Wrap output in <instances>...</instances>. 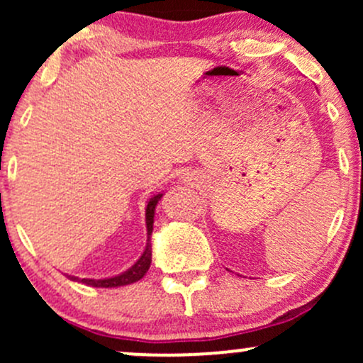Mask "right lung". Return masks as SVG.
I'll list each match as a JSON object with an SVG mask.
<instances>
[{
    "label": "right lung",
    "instance_id": "1",
    "mask_svg": "<svg viewBox=\"0 0 363 363\" xmlns=\"http://www.w3.org/2000/svg\"><path fill=\"white\" fill-rule=\"evenodd\" d=\"M162 198V194H155L150 198L148 205H147V230H148V242L147 247H145L143 254L128 272L118 274L114 278H106V280H89V278H83L80 280L82 283H86V285L91 286H99V289H114V286H124V285H131V283L141 280L145 277L150 268V262H152V244H150V235H152L153 230V215H155V206L158 203V199ZM72 280H78V278L69 277Z\"/></svg>",
    "mask_w": 363,
    "mask_h": 363
}]
</instances>
